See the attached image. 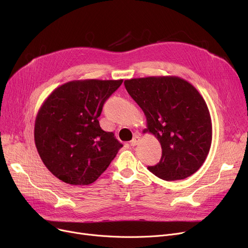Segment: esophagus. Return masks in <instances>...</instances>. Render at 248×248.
<instances>
[{
	"label": "esophagus",
	"mask_w": 248,
	"mask_h": 248,
	"mask_svg": "<svg viewBox=\"0 0 248 248\" xmlns=\"http://www.w3.org/2000/svg\"><path fill=\"white\" fill-rule=\"evenodd\" d=\"M139 141H140V138H139L138 136H136V137L131 140V142H129V144H131L132 147H135V146H137V145L139 144Z\"/></svg>",
	"instance_id": "obj_1"
}]
</instances>
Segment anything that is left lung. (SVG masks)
I'll list each match as a JSON object with an SVG mask.
<instances>
[{
  "instance_id": "8db88e82",
  "label": "left lung",
  "mask_w": 248,
  "mask_h": 248,
  "mask_svg": "<svg viewBox=\"0 0 248 248\" xmlns=\"http://www.w3.org/2000/svg\"><path fill=\"white\" fill-rule=\"evenodd\" d=\"M128 94L147 117V128L162 147L161 161L148 169L166 181L197 172L209 154L212 122L199 91L178 76H149L124 80Z\"/></svg>"
}]
</instances>
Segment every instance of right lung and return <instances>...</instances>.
Here are the masks:
<instances>
[{"instance_id": "add662e5", "label": "right lung", "mask_w": 248, "mask_h": 248, "mask_svg": "<svg viewBox=\"0 0 248 248\" xmlns=\"http://www.w3.org/2000/svg\"><path fill=\"white\" fill-rule=\"evenodd\" d=\"M123 79L72 80L55 88L39 108L34 140L48 170L65 183L85 186L107 170L123 147L98 116Z\"/></svg>"}]
</instances>
